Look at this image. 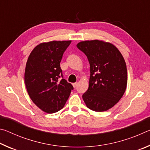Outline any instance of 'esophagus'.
Listing matches in <instances>:
<instances>
[{
	"mask_svg": "<svg viewBox=\"0 0 150 150\" xmlns=\"http://www.w3.org/2000/svg\"><path fill=\"white\" fill-rule=\"evenodd\" d=\"M77 85H78V83H73V87H74V88L77 87Z\"/></svg>",
	"mask_w": 150,
	"mask_h": 150,
	"instance_id": "esophagus-1",
	"label": "esophagus"
}]
</instances>
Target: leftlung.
I'll return each instance as SVG.
<instances>
[{
    "label": "left lung",
    "mask_w": 150,
    "mask_h": 150,
    "mask_svg": "<svg viewBox=\"0 0 150 150\" xmlns=\"http://www.w3.org/2000/svg\"><path fill=\"white\" fill-rule=\"evenodd\" d=\"M77 47L90 64L89 85L83 99L91 110H108L125 93L128 81L125 60L115 45L102 40L83 41Z\"/></svg>",
    "instance_id": "8db88e82"
}]
</instances>
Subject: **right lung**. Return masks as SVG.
<instances>
[{"instance_id":"right-lung-1","label":"right lung","mask_w":150,"mask_h":150,"mask_svg":"<svg viewBox=\"0 0 150 150\" xmlns=\"http://www.w3.org/2000/svg\"><path fill=\"white\" fill-rule=\"evenodd\" d=\"M71 42L41 43L28 59L24 73L27 92L33 103L45 112L52 114L62 109L73 89V85L63 79L60 67L63 53Z\"/></svg>"}]
</instances>
